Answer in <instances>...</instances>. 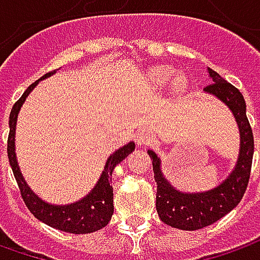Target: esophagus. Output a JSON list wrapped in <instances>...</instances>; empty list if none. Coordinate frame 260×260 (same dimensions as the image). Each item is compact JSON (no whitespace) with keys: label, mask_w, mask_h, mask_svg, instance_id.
Wrapping results in <instances>:
<instances>
[{"label":"esophagus","mask_w":260,"mask_h":260,"mask_svg":"<svg viewBox=\"0 0 260 260\" xmlns=\"http://www.w3.org/2000/svg\"><path fill=\"white\" fill-rule=\"evenodd\" d=\"M152 139H153V135H152V132H149V130H140V132H137V136H136V140H137V143L139 145H149L150 142H152Z\"/></svg>","instance_id":"1"}]
</instances>
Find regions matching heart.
I'll return each instance as SVG.
<instances>
[{"label": "heart", "instance_id": "1", "mask_svg": "<svg viewBox=\"0 0 260 260\" xmlns=\"http://www.w3.org/2000/svg\"><path fill=\"white\" fill-rule=\"evenodd\" d=\"M150 76H152V79L155 81L156 84L164 85L166 82H169V79H171V76H172V71H171L169 68H156V69H153V71L150 72ZM184 85V78H178V79L175 81V88H176V89H182Z\"/></svg>", "mask_w": 260, "mask_h": 260}]
</instances>
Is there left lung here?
<instances>
[{"instance_id": "left-lung-1", "label": "left lung", "mask_w": 260, "mask_h": 260, "mask_svg": "<svg viewBox=\"0 0 260 260\" xmlns=\"http://www.w3.org/2000/svg\"><path fill=\"white\" fill-rule=\"evenodd\" d=\"M213 84L207 85L204 91L215 95L233 111L240 130V155L235 171L223 184L207 192L184 194L176 191L164 178L160 172V162L153 150H147L153 159V174L156 188V210L160 220L171 227L181 230H198L213 224L221 217L229 214L240 203L246 192L250 178L253 159V133L246 115V103L242 92L227 82L215 71L208 68Z\"/></svg>"}]
</instances>
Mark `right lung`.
<instances>
[{"mask_svg":"<svg viewBox=\"0 0 260 260\" xmlns=\"http://www.w3.org/2000/svg\"><path fill=\"white\" fill-rule=\"evenodd\" d=\"M56 71H52L49 74L43 75L40 79H45L52 74H55ZM33 82L24 91V94L20 96V100L13 105L11 113H10V133H8V142H7V153H8V160L13 169L17 185L20 188V194L24 201L25 207L30 210V213L35 215L36 218H39L40 221H43L47 225L62 230L66 233H74V235H85V233H92L100 229H103L108 224V221L111 220V215L114 211V198H113V186L110 185L111 174L114 171V168L123 159L130 155L135 150V143L130 142L128 145L120 147L117 152L108 157L107 164H105L104 172L101 175L98 184L95 185V188L86 195L85 198H82L81 201H78L75 204L69 205H50L46 204L45 201H42L37 195L27 186L24 178L18 169L17 165V157H15L14 149V137H15V123H17V115L21 108V105L25 101L27 95L31 92V89L35 88L39 81Z\"/></svg>","mask_w":260,"mask_h":260,"instance_id":"right-lung-1","label":"right lung"}]
</instances>
